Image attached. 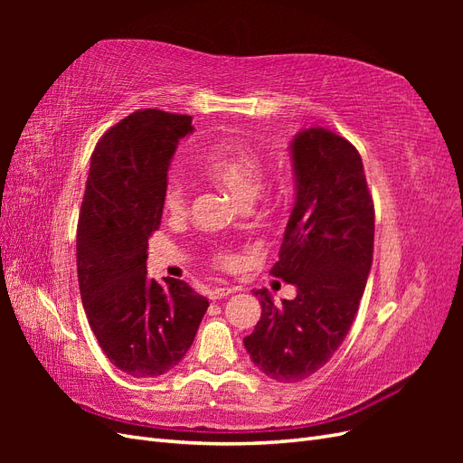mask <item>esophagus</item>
Returning a JSON list of instances; mask_svg holds the SVG:
<instances>
[{"mask_svg":"<svg viewBox=\"0 0 463 463\" xmlns=\"http://www.w3.org/2000/svg\"><path fill=\"white\" fill-rule=\"evenodd\" d=\"M233 291H235V288H214V289L208 291V298L210 299H222V298L230 296V293H233Z\"/></svg>","mask_w":463,"mask_h":463,"instance_id":"obj_1","label":"esophagus"}]
</instances>
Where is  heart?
<instances>
[{"label":"heart","instance_id":"obj_1","mask_svg":"<svg viewBox=\"0 0 463 463\" xmlns=\"http://www.w3.org/2000/svg\"><path fill=\"white\" fill-rule=\"evenodd\" d=\"M201 170L226 187L241 203L253 201L262 189L264 160L260 154L240 141H222L204 148L199 160ZM162 204L165 213L181 214L187 206V187L184 179L170 175L162 189ZM213 260L218 266H233L235 255L228 249H214Z\"/></svg>","mask_w":463,"mask_h":463}]
</instances>
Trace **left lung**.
<instances>
[{
	"label": "left lung",
	"instance_id": "obj_1",
	"mask_svg": "<svg viewBox=\"0 0 463 463\" xmlns=\"http://www.w3.org/2000/svg\"><path fill=\"white\" fill-rule=\"evenodd\" d=\"M298 197L279 260L270 274L298 296L276 305L266 289L250 361L278 383L309 378L340 347L367 286L374 245V204L357 148L328 129L311 128L291 143Z\"/></svg>",
	"mask_w": 463,
	"mask_h": 463
}]
</instances>
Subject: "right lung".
Listing matches in <instances>:
<instances>
[{"label": "right lung", "instance_id": "add662e5", "mask_svg": "<svg viewBox=\"0 0 463 463\" xmlns=\"http://www.w3.org/2000/svg\"><path fill=\"white\" fill-rule=\"evenodd\" d=\"M191 121L154 108L133 111L104 133L90 158L77 226L80 299L106 357L135 378L174 369L208 309L184 279L146 274L167 167Z\"/></svg>", "mask_w": 463, "mask_h": 463}]
</instances>
